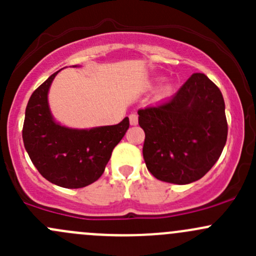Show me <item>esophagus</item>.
Instances as JSON below:
<instances>
[{
  "label": "esophagus",
  "instance_id": "1",
  "mask_svg": "<svg viewBox=\"0 0 256 256\" xmlns=\"http://www.w3.org/2000/svg\"><path fill=\"white\" fill-rule=\"evenodd\" d=\"M138 122V114H131L130 115V124L131 125H136V124Z\"/></svg>",
  "mask_w": 256,
  "mask_h": 256
}]
</instances>
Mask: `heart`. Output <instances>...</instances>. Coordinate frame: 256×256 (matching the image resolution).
<instances>
[{"instance_id":"b5f03b06","label":"heart","mask_w":256,"mask_h":256,"mask_svg":"<svg viewBox=\"0 0 256 256\" xmlns=\"http://www.w3.org/2000/svg\"><path fill=\"white\" fill-rule=\"evenodd\" d=\"M172 90H174V85H172L171 82H164V84H162L161 86H160V89L157 90V94H156L157 99L160 100L167 99V98L171 96Z\"/></svg>"}]
</instances>
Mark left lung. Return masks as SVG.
<instances>
[{
    "instance_id": "1",
    "label": "left lung",
    "mask_w": 256,
    "mask_h": 256,
    "mask_svg": "<svg viewBox=\"0 0 256 256\" xmlns=\"http://www.w3.org/2000/svg\"><path fill=\"white\" fill-rule=\"evenodd\" d=\"M138 114L144 131V160L160 180L188 184L200 180L226 146L223 95L202 73L192 74L168 102Z\"/></svg>"
}]
</instances>
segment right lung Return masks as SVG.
<instances>
[{"mask_svg": "<svg viewBox=\"0 0 256 256\" xmlns=\"http://www.w3.org/2000/svg\"><path fill=\"white\" fill-rule=\"evenodd\" d=\"M58 72L37 88L26 108L22 138L30 161L49 182L64 188L92 184L104 174L114 147L130 122L78 130L56 122L48 105V90Z\"/></svg>", "mask_w": 256, "mask_h": 256, "instance_id": "add662e5", "label": "right lung"}]
</instances>
